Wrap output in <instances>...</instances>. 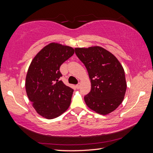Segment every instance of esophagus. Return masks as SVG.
<instances>
[{"instance_id":"obj_1","label":"esophagus","mask_w":153,"mask_h":153,"mask_svg":"<svg viewBox=\"0 0 153 153\" xmlns=\"http://www.w3.org/2000/svg\"><path fill=\"white\" fill-rule=\"evenodd\" d=\"M76 88H77V89H79V88H80V83H79L78 84H77L76 86Z\"/></svg>"}]
</instances>
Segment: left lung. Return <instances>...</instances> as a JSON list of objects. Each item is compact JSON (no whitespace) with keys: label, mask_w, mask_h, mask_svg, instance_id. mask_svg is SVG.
Instances as JSON below:
<instances>
[{"label":"left lung","mask_w":153,"mask_h":153,"mask_svg":"<svg viewBox=\"0 0 153 153\" xmlns=\"http://www.w3.org/2000/svg\"><path fill=\"white\" fill-rule=\"evenodd\" d=\"M88 73L91 90L84 97L86 105L100 115L115 111L123 102L127 88L125 71L118 59L98 46L75 48Z\"/></svg>","instance_id":"1"}]
</instances>
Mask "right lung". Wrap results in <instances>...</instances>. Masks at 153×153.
Segmentation results:
<instances>
[{
  "label": "right lung",
  "mask_w": 153,
  "mask_h": 153,
  "mask_svg": "<svg viewBox=\"0 0 153 153\" xmlns=\"http://www.w3.org/2000/svg\"><path fill=\"white\" fill-rule=\"evenodd\" d=\"M74 51L71 46L50 43L38 52L28 68L25 83L27 97L37 113L48 120L60 116L71 104L74 90L59 80V68Z\"/></svg>",
  "instance_id": "1"
}]
</instances>
